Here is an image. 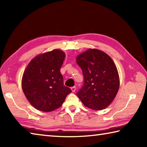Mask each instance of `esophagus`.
I'll use <instances>...</instances> for the list:
<instances>
[{"mask_svg": "<svg viewBox=\"0 0 147 147\" xmlns=\"http://www.w3.org/2000/svg\"><path fill=\"white\" fill-rule=\"evenodd\" d=\"M71 90H72V91L73 92H75V91H76V87H72L71 88Z\"/></svg>", "mask_w": 147, "mask_h": 147, "instance_id": "esophagus-1", "label": "esophagus"}]
</instances>
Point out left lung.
Segmentation results:
<instances>
[{
    "label": "left lung",
    "instance_id": "obj_1",
    "mask_svg": "<svg viewBox=\"0 0 147 147\" xmlns=\"http://www.w3.org/2000/svg\"><path fill=\"white\" fill-rule=\"evenodd\" d=\"M76 60L84 79L76 95L89 108L105 109L112 102L119 88L118 71L112 59L100 50L89 49Z\"/></svg>",
    "mask_w": 147,
    "mask_h": 147
}]
</instances>
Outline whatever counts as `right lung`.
Listing matches in <instances>:
<instances>
[{
    "label": "right lung",
    "instance_id": "add662e5",
    "mask_svg": "<svg viewBox=\"0 0 147 147\" xmlns=\"http://www.w3.org/2000/svg\"><path fill=\"white\" fill-rule=\"evenodd\" d=\"M65 54L58 49L39 54L27 65L22 89L29 102L42 111L59 108L71 89L65 86L60 69Z\"/></svg>",
    "mask_w": 147,
    "mask_h": 147
}]
</instances>
